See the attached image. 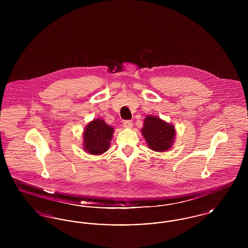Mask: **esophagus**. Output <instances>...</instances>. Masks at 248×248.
Wrapping results in <instances>:
<instances>
[{
	"instance_id": "34e87169",
	"label": "esophagus",
	"mask_w": 248,
	"mask_h": 248,
	"mask_svg": "<svg viewBox=\"0 0 248 248\" xmlns=\"http://www.w3.org/2000/svg\"><path fill=\"white\" fill-rule=\"evenodd\" d=\"M123 124H124V128H132L133 127V122H131V121H124Z\"/></svg>"
}]
</instances>
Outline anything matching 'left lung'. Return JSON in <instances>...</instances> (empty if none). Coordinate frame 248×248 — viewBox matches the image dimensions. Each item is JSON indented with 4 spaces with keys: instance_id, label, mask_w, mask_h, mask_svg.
<instances>
[{
    "instance_id": "obj_1",
    "label": "left lung",
    "mask_w": 248,
    "mask_h": 248,
    "mask_svg": "<svg viewBox=\"0 0 248 248\" xmlns=\"http://www.w3.org/2000/svg\"><path fill=\"white\" fill-rule=\"evenodd\" d=\"M141 132L149 148L154 152L162 153L172 147L176 136L174 125L152 115L147 116L144 120Z\"/></svg>"
}]
</instances>
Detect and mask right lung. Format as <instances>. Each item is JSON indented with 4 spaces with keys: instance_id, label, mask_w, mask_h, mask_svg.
<instances>
[{
    "instance_id": "add662e5",
    "label": "right lung",
    "mask_w": 248,
    "mask_h": 248,
    "mask_svg": "<svg viewBox=\"0 0 248 248\" xmlns=\"http://www.w3.org/2000/svg\"><path fill=\"white\" fill-rule=\"evenodd\" d=\"M114 129L101 119L90 122L83 132V149L86 153L98 155L108 151Z\"/></svg>"
}]
</instances>
